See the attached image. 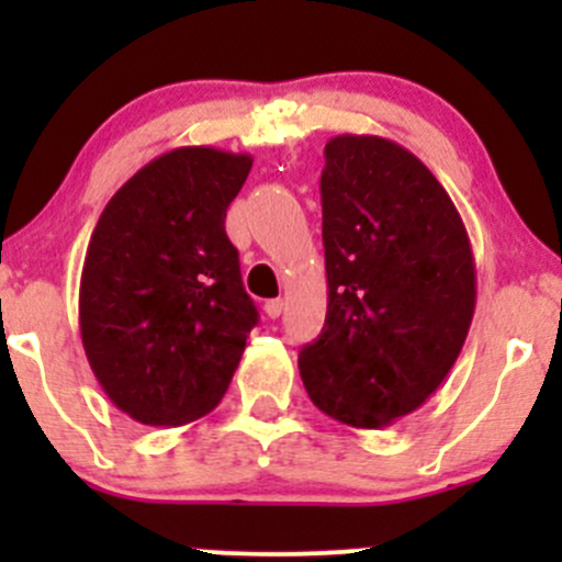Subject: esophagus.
Listing matches in <instances>:
<instances>
[{"instance_id":"34e87169","label":"esophagus","mask_w":562,"mask_h":562,"mask_svg":"<svg viewBox=\"0 0 562 562\" xmlns=\"http://www.w3.org/2000/svg\"><path fill=\"white\" fill-rule=\"evenodd\" d=\"M263 310L269 317H280L282 310H285V302H282V299H271V302L263 304Z\"/></svg>"}]
</instances>
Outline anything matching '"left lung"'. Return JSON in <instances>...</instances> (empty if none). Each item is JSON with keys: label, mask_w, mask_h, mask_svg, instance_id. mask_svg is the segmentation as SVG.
<instances>
[{"label": "left lung", "mask_w": 562, "mask_h": 562, "mask_svg": "<svg viewBox=\"0 0 562 562\" xmlns=\"http://www.w3.org/2000/svg\"><path fill=\"white\" fill-rule=\"evenodd\" d=\"M328 307L299 353L317 411L381 429L454 367L475 310V260L454 201L413 151L337 135L321 173Z\"/></svg>", "instance_id": "left-lung-1"}]
</instances>
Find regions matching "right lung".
I'll use <instances>...</instances> for the list:
<instances>
[{"label":"right lung","instance_id":"add662e5","mask_svg":"<svg viewBox=\"0 0 562 562\" xmlns=\"http://www.w3.org/2000/svg\"><path fill=\"white\" fill-rule=\"evenodd\" d=\"M252 157L179 146L108 201L89 239L78 326L108 400L133 422L181 427L220 405L258 310L225 212Z\"/></svg>","mask_w":562,"mask_h":562}]
</instances>
